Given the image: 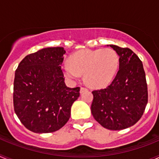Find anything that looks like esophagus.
I'll use <instances>...</instances> for the list:
<instances>
[{"mask_svg":"<svg viewBox=\"0 0 159 159\" xmlns=\"http://www.w3.org/2000/svg\"><path fill=\"white\" fill-rule=\"evenodd\" d=\"M88 88H84V87H81L80 88V93H83L84 92H85V91H88Z\"/></svg>","mask_w":159,"mask_h":159,"instance_id":"esophagus-1","label":"esophagus"}]
</instances>
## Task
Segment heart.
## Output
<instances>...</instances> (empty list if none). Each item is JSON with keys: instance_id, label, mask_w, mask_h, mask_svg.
Wrapping results in <instances>:
<instances>
[{"instance_id": "b5f03b06", "label": "heart", "mask_w": 159, "mask_h": 159, "mask_svg": "<svg viewBox=\"0 0 159 159\" xmlns=\"http://www.w3.org/2000/svg\"><path fill=\"white\" fill-rule=\"evenodd\" d=\"M69 64L62 66L64 75L75 80L84 74L87 82L93 87H102L111 82L117 73L119 57L114 49L80 50L69 57Z\"/></svg>"}]
</instances>
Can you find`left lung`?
<instances>
[{
  "instance_id": "left-lung-1",
  "label": "left lung",
  "mask_w": 159,
  "mask_h": 159,
  "mask_svg": "<svg viewBox=\"0 0 159 159\" xmlns=\"http://www.w3.org/2000/svg\"><path fill=\"white\" fill-rule=\"evenodd\" d=\"M119 57V68L111 84L92 92L91 110L104 128L119 130L135 124L143 115L148 101L147 84L143 63L128 48L110 44Z\"/></svg>"
}]
</instances>
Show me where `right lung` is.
I'll list each match as a JSON object with an SVG mask.
<instances>
[{"instance_id": "right-lung-1", "label": "right lung", "mask_w": 159, "mask_h": 159, "mask_svg": "<svg viewBox=\"0 0 159 159\" xmlns=\"http://www.w3.org/2000/svg\"><path fill=\"white\" fill-rule=\"evenodd\" d=\"M65 52L62 47L42 48L26 56L15 71L14 111L34 133H51L64 127L80 96V88H67L64 83L60 65Z\"/></svg>"}]
</instances>
